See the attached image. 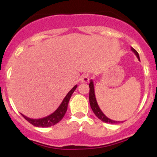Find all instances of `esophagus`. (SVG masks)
Returning a JSON list of instances; mask_svg holds the SVG:
<instances>
[{
	"label": "esophagus",
	"mask_w": 157,
	"mask_h": 157,
	"mask_svg": "<svg viewBox=\"0 0 157 157\" xmlns=\"http://www.w3.org/2000/svg\"><path fill=\"white\" fill-rule=\"evenodd\" d=\"M89 80H90V75L88 74H83L80 78V81L82 83H87Z\"/></svg>",
	"instance_id": "obj_1"
}]
</instances>
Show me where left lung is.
<instances>
[{
    "mask_svg": "<svg viewBox=\"0 0 157 157\" xmlns=\"http://www.w3.org/2000/svg\"><path fill=\"white\" fill-rule=\"evenodd\" d=\"M131 51L135 54V55L137 56V58H138V60L140 61V57H139L138 53H137V51L134 48H131ZM89 86H90V95H89V100H90V107H91L92 110L94 112L95 115H96L98 118L101 120V121H104L105 123H109V124H118V122H121V121H114V120L110 119L108 117H106L105 115V114L102 112L100 108H99V105L97 103V101H96V96H95V90H94V84H93V80H90V84H89Z\"/></svg>",
    "mask_w": 157,
    "mask_h": 157,
    "instance_id": "left-lung-1",
    "label": "left lung"
}]
</instances>
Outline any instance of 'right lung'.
<instances>
[{
	"label": "right lung",
	"instance_id": "add662e5",
	"mask_svg": "<svg viewBox=\"0 0 157 157\" xmlns=\"http://www.w3.org/2000/svg\"><path fill=\"white\" fill-rule=\"evenodd\" d=\"M77 87V85H75L71 90L68 92L66 96L64 97V99H63V101L61 102V105H59L58 109L52 113L51 115H48L46 117H44L42 118H30L26 117V115H23V118L28 121L30 124H32L33 125L36 126V127H41V128H48L51 127L52 125H55V124L59 122L63 118H64V115H65L66 112H67V105H68V102L70 99H71V96H72L73 93L74 92V90H76Z\"/></svg>",
	"mask_w": 157,
	"mask_h": 157
}]
</instances>
